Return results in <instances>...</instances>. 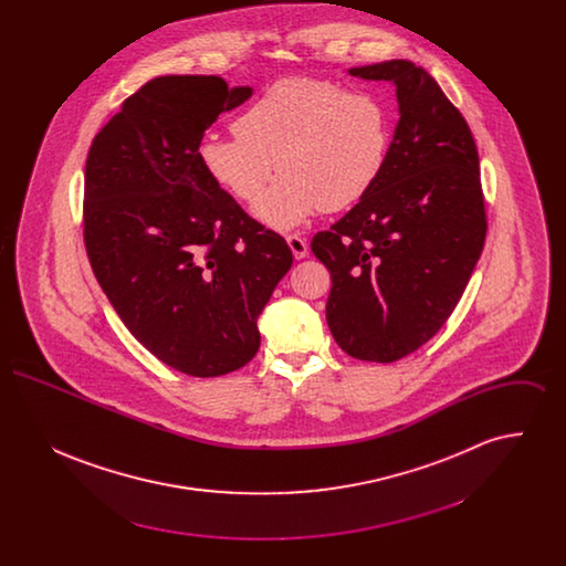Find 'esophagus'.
Listing matches in <instances>:
<instances>
[{
  "label": "esophagus",
  "mask_w": 566,
  "mask_h": 566,
  "mask_svg": "<svg viewBox=\"0 0 566 566\" xmlns=\"http://www.w3.org/2000/svg\"><path fill=\"white\" fill-rule=\"evenodd\" d=\"M286 242L291 245V250H293V256H295L296 261H301V259H305L307 256V250H310V245L305 242V238H301V235H286Z\"/></svg>",
  "instance_id": "34e87169"
}]
</instances>
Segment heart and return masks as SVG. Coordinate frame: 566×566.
Returning a JSON list of instances; mask_svg holds the SVG:
<instances>
[{"label": "heart", "mask_w": 566, "mask_h": 566, "mask_svg": "<svg viewBox=\"0 0 566 566\" xmlns=\"http://www.w3.org/2000/svg\"><path fill=\"white\" fill-rule=\"evenodd\" d=\"M390 153V118L369 91L318 78L275 82L235 120V135L206 137L199 163L218 189L254 203L274 167L283 178L254 208L271 229L316 210L342 212L376 187Z\"/></svg>", "instance_id": "obj_1"}]
</instances>
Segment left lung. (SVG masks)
Here are the masks:
<instances>
[{
    "label": "left lung",
    "instance_id": "1",
    "mask_svg": "<svg viewBox=\"0 0 566 566\" xmlns=\"http://www.w3.org/2000/svg\"><path fill=\"white\" fill-rule=\"evenodd\" d=\"M350 74L395 82L401 118L376 187L312 238V252L331 271L326 323L339 348L395 363L450 318L484 250L480 157L427 70L392 59Z\"/></svg>",
    "mask_w": 566,
    "mask_h": 566
}]
</instances>
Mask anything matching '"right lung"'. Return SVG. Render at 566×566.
<instances>
[{"instance_id": "obj_1", "label": "right lung", "mask_w": 566, "mask_h": 566, "mask_svg": "<svg viewBox=\"0 0 566 566\" xmlns=\"http://www.w3.org/2000/svg\"><path fill=\"white\" fill-rule=\"evenodd\" d=\"M252 91L161 76L93 137L82 235L93 273L135 339L192 377L231 374L261 346L256 318L293 265L284 238L208 178L199 144Z\"/></svg>"}]
</instances>
